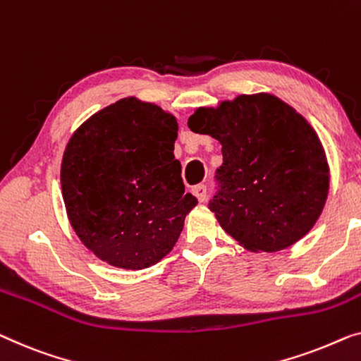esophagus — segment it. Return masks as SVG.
<instances>
[{"instance_id": "34e87169", "label": "esophagus", "mask_w": 361, "mask_h": 361, "mask_svg": "<svg viewBox=\"0 0 361 361\" xmlns=\"http://www.w3.org/2000/svg\"><path fill=\"white\" fill-rule=\"evenodd\" d=\"M192 192H193V195H195L200 202H205L207 200V185L198 184V185L193 187Z\"/></svg>"}]
</instances>
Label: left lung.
<instances>
[{"instance_id":"obj_1","label":"left lung","mask_w":361,"mask_h":361,"mask_svg":"<svg viewBox=\"0 0 361 361\" xmlns=\"http://www.w3.org/2000/svg\"><path fill=\"white\" fill-rule=\"evenodd\" d=\"M189 128L221 143L219 226L252 252H276L306 236L329 193L326 151L307 120L267 92L198 107Z\"/></svg>"}]
</instances>
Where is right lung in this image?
<instances>
[{
	"mask_svg": "<svg viewBox=\"0 0 361 361\" xmlns=\"http://www.w3.org/2000/svg\"><path fill=\"white\" fill-rule=\"evenodd\" d=\"M177 120L156 104L120 99L73 133L61 161L66 215L91 252L142 270L168 255L197 198L174 158Z\"/></svg>",
	"mask_w": 361,
	"mask_h": 361,
	"instance_id": "1",
	"label": "right lung"
}]
</instances>
